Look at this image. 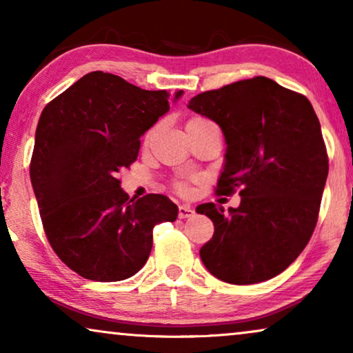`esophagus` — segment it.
I'll use <instances>...</instances> for the list:
<instances>
[{"label": "esophagus", "instance_id": "esophagus-1", "mask_svg": "<svg viewBox=\"0 0 353 353\" xmlns=\"http://www.w3.org/2000/svg\"><path fill=\"white\" fill-rule=\"evenodd\" d=\"M192 215H194V209H192V207L186 204L178 207V216H180V219H188V216H192Z\"/></svg>", "mask_w": 353, "mask_h": 353}]
</instances>
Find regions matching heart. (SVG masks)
I'll return each instance as SVG.
<instances>
[{
    "label": "heart",
    "mask_w": 353,
    "mask_h": 353,
    "mask_svg": "<svg viewBox=\"0 0 353 353\" xmlns=\"http://www.w3.org/2000/svg\"><path fill=\"white\" fill-rule=\"evenodd\" d=\"M197 120H199V119H197ZM175 188H176L178 191H186V183L185 181H178L176 185H175Z\"/></svg>",
    "instance_id": "b5f03b06"
}]
</instances>
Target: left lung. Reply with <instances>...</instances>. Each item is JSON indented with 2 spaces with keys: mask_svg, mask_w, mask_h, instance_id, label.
<instances>
[{
  "mask_svg": "<svg viewBox=\"0 0 353 353\" xmlns=\"http://www.w3.org/2000/svg\"><path fill=\"white\" fill-rule=\"evenodd\" d=\"M188 108L214 120L226 143L216 194L239 190V207H197L214 221L202 263L230 284L284 272L310 241L327 178V154L310 101L267 77L194 96Z\"/></svg>",
  "mask_w": 353,
  "mask_h": 353,
  "instance_id": "obj_1",
  "label": "left lung"
}]
</instances>
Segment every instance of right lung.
I'll list each match as a JSON object with an SVG mask.
<instances>
[{
	"mask_svg": "<svg viewBox=\"0 0 353 353\" xmlns=\"http://www.w3.org/2000/svg\"><path fill=\"white\" fill-rule=\"evenodd\" d=\"M168 99L165 90H141L96 70L43 109L30 180L52 250L80 276H133L151 254L154 226L176 220L167 196L130 199L119 180L137 161L139 138L168 112Z\"/></svg>",
	"mask_w": 353,
	"mask_h": 353,
	"instance_id": "obj_1",
	"label": "right lung"
}]
</instances>
